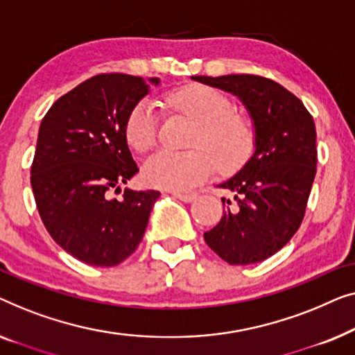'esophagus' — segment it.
Listing matches in <instances>:
<instances>
[{"instance_id": "1", "label": "esophagus", "mask_w": 355, "mask_h": 355, "mask_svg": "<svg viewBox=\"0 0 355 355\" xmlns=\"http://www.w3.org/2000/svg\"><path fill=\"white\" fill-rule=\"evenodd\" d=\"M172 194L177 199H180V201H183V202H191L193 199H196V194H194V193H178V191H173Z\"/></svg>"}]
</instances>
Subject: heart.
<instances>
[{
  "mask_svg": "<svg viewBox=\"0 0 355 355\" xmlns=\"http://www.w3.org/2000/svg\"><path fill=\"white\" fill-rule=\"evenodd\" d=\"M166 101L198 122L188 151H157L144 162L143 180L149 187L187 191L216 172L218 156L222 171H234L251 157L256 143L252 123L233 112V101L220 89L207 85H187L173 89ZM157 112L153 103L139 101L130 109L123 125L127 143L144 153L156 144ZM214 153L212 155L210 151Z\"/></svg>",
  "mask_w": 355,
  "mask_h": 355,
  "instance_id": "heart-1",
  "label": "heart"
}]
</instances>
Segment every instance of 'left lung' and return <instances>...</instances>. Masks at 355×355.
<instances>
[{
	"instance_id": "8db88e82",
	"label": "left lung",
	"mask_w": 355,
	"mask_h": 355,
	"mask_svg": "<svg viewBox=\"0 0 355 355\" xmlns=\"http://www.w3.org/2000/svg\"><path fill=\"white\" fill-rule=\"evenodd\" d=\"M233 93L256 128V151L236 175L218 184L220 222L204 233L207 246L230 266L257 263L278 252L301 227L317 173V132L301 99L261 76L191 77Z\"/></svg>"
}]
</instances>
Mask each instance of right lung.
Listing matches in <instances>:
<instances>
[{
  "label": "right lung",
  "mask_w": 355,
  "mask_h": 355,
  "mask_svg": "<svg viewBox=\"0 0 355 355\" xmlns=\"http://www.w3.org/2000/svg\"><path fill=\"white\" fill-rule=\"evenodd\" d=\"M148 92L141 77L99 73L59 98L40 125L30 171L38 214L54 241L88 266L132 256L161 196L125 188L112 198L138 172L123 125Z\"/></svg>",
  "instance_id": "obj_1"
}]
</instances>
